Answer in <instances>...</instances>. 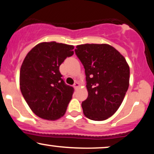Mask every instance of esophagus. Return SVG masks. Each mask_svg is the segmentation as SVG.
<instances>
[{
	"label": "esophagus",
	"instance_id": "esophagus-1",
	"mask_svg": "<svg viewBox=\"0 0 154 154\" xmlns=\"http://www.w3.org/2000/svg\"><path fill=\"white\" fill-rule=\"evenodd\" d=\"M73 87L74 88H75V89H77V88H79V87H80V84H79V82H75V83H74V85H73Z\"/></svg>",
	"mask_w": 154,
	"mask_h": 154
}]
</instances>
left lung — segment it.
<instances>
[{"label": "left lung", "instance_id": "left-lung-1", "mask_svg": "<svg viewBox=\"0 0 154 154\" xmlns=\"http://www.w3.org/2000/svg\"><path fill=\"white\" fill-rule=\"evenodd\" d=\"M85 68L88 98L82 102L85 116L104 121L122 103L129 86L130 68L126 58L109 44L78 45L75 50Z\"/></svg>", "mask_w": 154, "mask_h": 154}]
</instances>
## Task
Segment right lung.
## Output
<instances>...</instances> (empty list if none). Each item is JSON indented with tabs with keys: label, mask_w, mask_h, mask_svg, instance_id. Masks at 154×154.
<instances>
[{
	"label": "right lung",
	"mask_w": 154,
	"mask_h": 154,
	"mask_svg": "<svg viewBox=\"0 0 154 154\" xmlns=\"http://www.w3.org/2000/svg\"><path fill=\"white\" fill-rule=\"evenodd\" d=\"M72 45L42 42L31 49L20 67V88L26 103L37 116L56 121L66 113L73 87L61 79L59 66L73 54Z\"/></svg>",
	"instance_id": "add662e5"
}]
</instances>
